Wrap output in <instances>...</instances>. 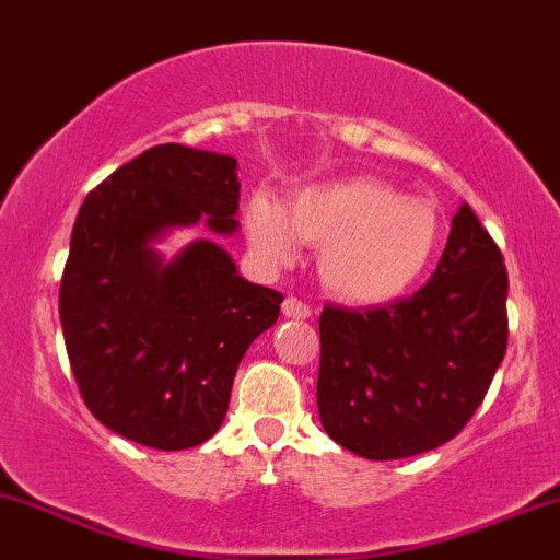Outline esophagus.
<instances>
[{"label": "esophagus", "mask_w": 560, "mask_h": 560, "mask_svg": "<svg viewBox=\"0 0 560 560\" xmlns=\"http://www.w3.org/2000/svg\"><path fill=\"white\" fill-rule=\"evenodd\" d=\"M281 311H284L287 318H308L311 316L308 305L298 298H287L284 305H281Z\"/></svg>", "instance_id": "1"}]
</instances>
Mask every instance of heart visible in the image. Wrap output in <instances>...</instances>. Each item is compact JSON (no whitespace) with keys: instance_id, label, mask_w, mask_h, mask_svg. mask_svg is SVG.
Listing matches in <instances>:
<instances>
[{"instance_id":"heart-1","label":"heart","mask_w":560,"mask_h":560,"mask_svg":"<svg viewBox=\"0 0 560 560\" xmlns=\"http://www.w3.org/2000/svg\"><path fill=\"white\" fill-rule=\"evenodd\" d=\"M255 255L273 268L294 260V238L318 247V279L350 305H385L415 290L444 242L428 199L370 175L313 183L287 199L252 196L244 214Z\"/></svg>"}]
</instances>
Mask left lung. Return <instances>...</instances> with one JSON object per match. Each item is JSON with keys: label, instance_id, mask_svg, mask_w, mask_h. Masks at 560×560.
I'll return each instance as SVG.
<instances>
[{"label": "left lung", "instance_id": "left-lung-1", "mask_svg": "<svg viewBox=\"0 0 560 560\" xmlns=\"http://www.w3.org/2000/svg\"><path fill=\"white\" fill-rule=\"evenodd\" d=\"M508 270L468 205L422 290L377 308L318 316V417L366 459L430 452L481 407L508 348Z\"/></svg>", "mask_w": 560, "mask_h": 560}]
</instances>
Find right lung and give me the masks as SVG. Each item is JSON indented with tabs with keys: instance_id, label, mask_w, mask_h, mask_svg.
<instances>
[{
	"instance_id": "right-lung-1",
	"label": "right lung",
	"mask_w": 560,
	"mask_h": 560,
	"mask_svg": "<svg viewBox=\"0 0 560 560\" xmlns=\"http://www.w3.org/2000/svg\"><path fill=\"white\" fill-rule=\"evenodd\" d=\"M238 162L153 145L90 190L60 279V324L79 393L114 433L151 450L205 444L223 425L247 348L284 294L242 279L220 244L164 257L170 231L238 229Z\"/></svg>"
}]
</instances>
